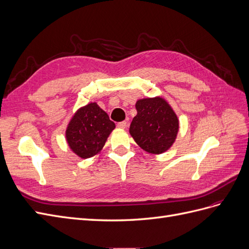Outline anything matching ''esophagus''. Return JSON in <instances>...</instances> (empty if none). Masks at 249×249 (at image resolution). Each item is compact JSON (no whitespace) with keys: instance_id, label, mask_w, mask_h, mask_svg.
<instances>
[{"instance_id":"1","label":"esophagus","mask_w":249,"mask_h":249,"mask_svg":"<svg viewBox=\"0 0 249 249\" xmlns=\"http://www.w3.org/2000/svg\"><path fill=\"white\" fill-rule=\"evenodd\" d=\"M117 126L120 127V129H125V127L127 126V123L126 122H120L117 124Z\"/></svg>"}]
</instances>
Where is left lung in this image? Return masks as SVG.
Returning a JSON list of instances; mask_svg holds the SVG:
<instances>
[{
	"instance_id": "8db88e82",
	"label": "left lung",
	"mask_w": 249,
	"mask_h": 249,
	"mask_svg": "<svg viewBox=\"0 0 249 249\" xmlns=\"http://www.w3.org/2000/svg\"><path fill=\"white\" fill-rule=\"evenodd\" d=\"M136 110L130 125L132 137L148 153H164L175 142L178 131L176 113L161 97L139 100Z\"/></svg>"
}]
</instances>
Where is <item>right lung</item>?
Wrapping results in <instances>:
<instances>
[{"instance_id":"add662e5","label":"right lung","mask_w":249,"mask_h":249,"mask_svg":"<svg viewBox=\"0 0 249 249\" xmlns=\"http://www.w3.org/2000/svg\"><path fill=\"white\" fill-rule=\"evenodd\" d=\"M114 127L107 113L91 103L74 114L67 126L66 139L74 153L87 159L100 152Z\"/></svg>"}]
</instances>
